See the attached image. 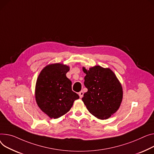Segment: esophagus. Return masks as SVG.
I'll return each instance as SVG.
<instances>
[{
	"label": "esophagus",
	"instance_id": "34e87169",
	"mask_svg": "<svg viewBox=\"0 0 154 154\" xmlns=\"http://www.w3.org/2000/svg\"><path fill=\"white\" fill-rule=\"evenodd\" d=\"M79 95L80 97V98H82L84 96V91H80L79 93Z\"/></svg>",
	"mask_w": 154,
	"mask_h": 154
}]
</instances>
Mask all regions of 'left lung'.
Instances as JSON below:
<instances>
[{"label":"left lung","mask_w":154,"mask_h":154,"mask_svg":"<svg viewBox=\"0 0 154 154\" xmlns=\"http://www.w3.org/2000/svg\"><path fill=\"white\" fill-rule=\"evenodd\" d=\"M84 85L88 91L82 98L91 115L106 119L119 109L122 100V88L116 75L109 68L100 66L87 70L83 67Z\"/></svg>","instance_id":"obj_1"}]
</instances>
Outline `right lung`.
Wrapping results in <instances>:
<instances>
[{"label":"right lung","mask_w":154,"mask_h":154,"mask_svg":"<svg viewBox=\"0 0 154 154\" xmlns=\"http://www.w3.org/2000/svg\"><path fill=\"white\" fill-rule=\"evenodd\" d=\"M69 67L56 63L46 66L36 80L35 98L39 108L49 118L63 116L79 96L72 90L71 81L66 77Z\"/></svg>","instance_id":"1"}]
</instances>
